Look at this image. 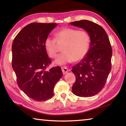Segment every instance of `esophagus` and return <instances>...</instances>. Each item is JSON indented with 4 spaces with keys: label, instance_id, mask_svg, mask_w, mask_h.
Listing matches in <instances>:
<instances>
[{
    "label": "esophagus",
    "instance_id": "1",
    "mask_svg": "<svg viewBox=\"0 0 126 126\" xmlns=\"http://www.w3.org/2000/svg\"><path fill=\"white\" fill-rule=\"evenodd\" d=\"M62 72L64 74H66V73H68V71H69V70H68V68L67 67H62Z\"/></svg>",
    "mask_w": 126,
    "mask_h": 126
}]
</instances>
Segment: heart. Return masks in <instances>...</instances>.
Returning a JSON list of instances; mask_svg holds the SVG:
<instances>
[{
	"label": "heart",
	"instance_id": "heart-1",
	"mask_svg": "<svg viewBox=\"0 0 126 126\" xmlns=\"http://www.w3.org/2000/svg\"><path fill=\"white\" fill-rule=\"evenodd\" d=\"M55 38L48 36L44 41V46L51 58H56L58 52V43H65L63 51L57 57L55 63L64 65L74 61L85 58L90 45V36L86 30H79L72 27H64L56 31Z\"/></svg>",
	"mask_w": 126,
	"mask_h": 126
}]
</instances>
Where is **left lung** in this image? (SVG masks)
Listing matches in <instances>:
<instances>
[{
	"label": "left lung",
	"instance_id": "1",
	"mask_svg": "<svg viewBox=\"0 0 126 126\" xmlns=\"http://www.w3.org/2000/svg\"><path fill=\"white\" fill-rule=\"evenodd\" d=\"M70 24L85 30L91 40L86 56L72 68L76 78L72 91L80 97L93 96L104 88L111 70V43L105 30L95 22L82 20Z\"/></svg>",
	"mask_w": 126,
	"mask_h": 126
}]
</instances>
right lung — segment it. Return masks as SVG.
I'll list each match as a JSON object with an SVG mask.
<instances>
[{
  "label": "right lung",
  "mask_w": 126,
  "mask_h": 126,
  "mask_svg": "<svg viewBox=\"0 0 126 126\" xmlns=\"http://www.w3.org/2000/svg\"><path fill=\"white\" fill-rule=\"evenodd\" d=\"M57 25L30 24L18 33L13 42L12 67L17 85L36 101L53 97L54 87L63 75L59 66L47 69L52 61L45 48L44 41Z\"/></svg>",
  "instance_id": "1"
}]
</instances>
